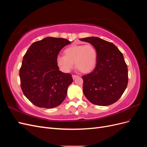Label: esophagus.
Instances as JSON below:
<instances>
[{
  "label": "esophagus",
  "mask_w": 147,
  "mask_h": 147,
  "mask_svg": "<svg viewBox=\"0 0 147 147\" xmlns=\"http://www.w3.org/2000/svg\"><path fill=\"white\" fill-rule=\"evenodd\" d=\"M77 77H78V75H72V78H73V79L76 78Z\"/></svg>",
  "instance_id": "1"
}]
</instances>
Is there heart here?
<instances>
[{"label": "heart", "mask_w": 147, "mask_h": 147, "mask_svg": "<svg viewBox=\"0 0 147 147\" xmlns=\"http://www.w3.org/2000/svg\"><path fill=\"white\" fill-rule=\"evenodd\" d=\"M65 56H59L57 62L61 68L65 72L75 67L82 73L90 72L94 68L97 61V51L91 44L73 45L64 50Z\"/></svg>", "instance_id": "obj_1"}]
</instances>
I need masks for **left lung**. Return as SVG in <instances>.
<instances>
[{"label": "left lung", "instance_id": "obj_1", "mask_svg": "<svg viewBox=\"0 0 147 147\" xmlns=\"http://www.w3.org/2000/svg\"><path fill=\"white\" fill-rule=\"evenodd\" d=\"M80 40L94 46L97 55L94 70L82 77L84 96L97 105L115 103L123 94L128 83L127 66L122 53L113 43L98 37Z\"/></svg>", "mask_w": 147, "mask_h": 147}]
</instances>
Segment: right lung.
Returning a JSON list of instances; mask_svg holds the SVG:
<instances>
[{"instance_id": "right-lung-1", "label": "right lung", "mask_w": 147, "mask_h": 147, "mask_svg": "<svg viewBox=\"0 0 147 147\" xmlns=\"http://www.w3.org/2000/svg\"><path fill=\"white\" fill-rule=\"evenodd\" d=\"M70 43L65 38L46 37L33 43L23 57L20 69L21 90L38 107H56L65 98L73 79L70 74L59 70L57 58L61 49Z\"/></svg>"}]
</instances>
